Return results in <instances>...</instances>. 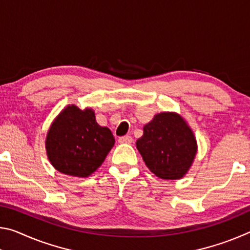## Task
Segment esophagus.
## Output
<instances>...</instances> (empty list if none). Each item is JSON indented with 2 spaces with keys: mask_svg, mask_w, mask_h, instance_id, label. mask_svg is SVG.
Returning a JSON list of instances; mask_svg holds the SVG:
<instances>
[{
  "mask_svg": "<svg viewBox=\"0 0 250 250\" xmlns=\"http://www.w3.org/2000/svg\"><path fill=\"white\" fill-rule=\"evenodd\" d=\"M132 141H133V139H132V137H130V135H125V137L119 138L120 143H131Z\"/></svg>",
  "mask_w": 250,
  "mask_h": 250,
  "instance_id": "esophagus-1",
  "label": "esophagus"
}]
</instances>
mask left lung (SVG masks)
<instances>
[{"instance_id": "8db88e82", "label": "left lung", "mask_w": 250, "mask_h": 250, "mask_svg": "<svg viewBox=\"0 0 250 250\" xmlns=\"http://www.w3.org/2000/svg\"><path fill=\"white\" fill-rule=\"evenodd\" d=\"M137 147L149 170L164 180L183 176L197 150L192 130L179 115L170 112L159 113L145 125Z\"/></svg>"}]
</instances>
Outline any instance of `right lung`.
I'll list each match as a JSON object with an SVG mask.
<instances>
[{"label":"right lung","mask_w":250,"mask_h":250,"mask_svg":"<svg viewBox=\"0 0 250 250\" xmlns=\"http://www.w3.org/2000/svg\"><path fill=\"white\" fill-rule=\"evenodd\" d=\"M113 145L111 131L97 124L94 111H83L76 105H68L61 112L46 139L53 167L64 174L78 177L95 172Z\"/></svg>","instance_id":"add662e5"}]
</instances>
